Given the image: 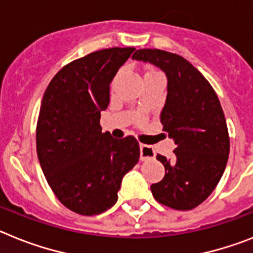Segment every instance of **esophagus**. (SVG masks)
<instances>
[{
  "label": "esophagus",
  "instance_id": "34e87169",
  "mask_svg": "<svg viewBox=\"0 0 253 253\" xmlns=\"http://www.w3.org/2000/svg\"><path fill=\"white\" fill-rule=\"evenodd\" d=\"M155 158V151L151 146H148V145H144V144H140V159L142 162L145 160H150Z\"/></svg>",
  "mask_w": 253,
  "mask_h": 253
}]
</instances>
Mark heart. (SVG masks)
<instances>
[{
	"label": "heart",
	"mask_w": 253,
	"mask_h": 253,
	"mask_svg": "<svg viewBox=\"0 0 253 253\" xmlns=\"http://www.w3.org/2000/svg\"><path fill=\"white\" fill-rule=\"evenodd\" d=\"M150 72H157V71H150ZM150 72H148V74H150ZM139 122H141V118H139Z\"/></svg>",
	"instance_id": "obj_1"
}]
</instances>
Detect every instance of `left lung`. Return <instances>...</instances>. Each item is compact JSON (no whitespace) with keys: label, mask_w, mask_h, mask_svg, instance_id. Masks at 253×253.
Returning <instances> with one entry per match:
<instances>
[{"label":"left lung","mask_w":253,"mask_h":253,"mask_svg":"<svg viewBox=\"0 0 253 253\" xmlns=\"http://www.w3.org/2000/svg\"><path fill=\"white\" fill-rule=\"evenodd\" d=\"M158 66L168 78L160 122L175 142L173 159L158 154L166 175L151 184L158 203L174 210L203 204L220 181L229 157V133L219 98L204 75L183 57L162 49H139L132 56Z\"/></svg>","instance_id":"8db88e82"}]
</instances>
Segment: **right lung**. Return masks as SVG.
Wrapping results in <instances>:
<instances>
[{
  "label": "right lung",
  "instance_id": "right-lung-1",
  "mask_svg": "<svg viewBox=\"0 0 253 253\" xmlns=\"http://www.w3.org/2000/svg\"><path fill=\"white\" fill-rule=\"evenodd\" d=\"M133 47L107 48L63 66L47 86L37 122V154L62 205L98 215L117 203L124 175L137 164L139 141L102 132L109 85Z\"/></svg>",
  "mask_w": 253,
  "mask_h": 253
}]
</instances>
